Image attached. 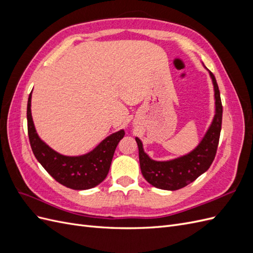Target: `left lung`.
<instances>
[{
	"label": "left lung",
	"mask_w": 253,
	"mask_h": 253,
	"mask_svg": "<svg viewBox=\"0 0 253 253\" xmlns=\"http://www.w3.org/2000/svg\"><path fill=\"white\" fill-rule=\"evenodd\" d=\"M214 87L215 99V114L210 126L197 147L188 154L166 162L153 160L143 151L141 140L136 137V142L139 150L140 169L144 179L152 186L163 190H178L193 182L209 169L216 154L220 128L223 118L220 94L216 79L209 72Z\"/></svg>",
	"instance_id": "8db88e82"
}]
</instances>
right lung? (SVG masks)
<instances>
[{
	"mask_svg": "<svg viewBox=\"0 0 253 253\" xmlns=\"http://www.w3.org/2000/svg\"><path fill=\"white\" fill-rule=\"evenodd\" d=\"M32 93L27 102V128L30 147L42 167L61 185L74 190L91 189L102 182L110 171L117 144L125 131L113 133L86 154L65 156L52 150L37 134L32 116Z\"/></svg>",
	"mask_w": 253,
	"mask_h": 253,
	"instance_id": "obj_1",
	"label": "right lung"
}]
</instances>
